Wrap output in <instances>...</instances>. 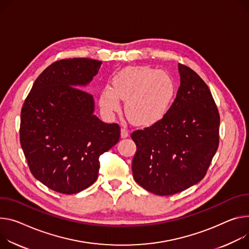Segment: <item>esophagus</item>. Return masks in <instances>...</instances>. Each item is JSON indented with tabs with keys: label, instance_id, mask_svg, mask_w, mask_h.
<instances>
[{
	"label": "esophagus",
	"instance_id": "esophagus-1",
	"mask_svg": "<svg viewBox=\"0 0 249 249\" xmlns=\"http://www.w3.org/2000/svg\"><path fill=\"white\" fill-rule=\"evenodd\" d=\"M129 136V131L127 128H122L121 129V138H127Z\"/></svg>",
	"mask_w": 249,
	"mask_h": 249
}]
</instances>
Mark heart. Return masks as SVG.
I'll use <instances>...</instances> for the list:
<instances>
[{
    "label": "heart",
    "instance_id": "b5f03b06",
    "mask_svg": "<svg viewBox=\"0 0 249 249\" xmlns=\"http://www.w3.org/2000/svg\"><path fill=\"white\" fill-rule=\"evenodd\" d=\"M176 97V84L166 71L150 66H130L118 72L106 86L99 103L107 113L120 110L125 100L128 119L139 126H151L162 120Z\"/></svg>",
    "mask_w": 249,
    "mask_h": 249
}]
</instances>
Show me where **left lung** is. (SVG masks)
<instances>
[{
	"mask_svg": "<svg viewBox=\"0 0 249 249\" xmlns=\"http://www.w3.org/2000/svg\"><path fill=\"white\" fill-rule=\"evenodd\" d=\"M180 84L167 115L132 133L136 183L158 196H171L206 176L219 142V114L211 90L190 67L178 63Z\"/></svg>",
	"mask_w": 249,
	"mask_h": 249,
	"instance_id": "1",
	"label": "left lung"
}]
</instances>
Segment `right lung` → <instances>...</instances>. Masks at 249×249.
I'll return each mask as SVG.
<instances>
[{
    "mask_svg": "<svg viewBox=\"0 0 249 249\" xmlns=\"http://www.w3.org/2000/svg\"><path fill=\"white\" fill-rule=\"evenodd\" d=\"M102 61H55L36 79L20 112L19 141L33 176L51 190L72 195L98 177L99 157L120 138L118 124L94 115V99L79 89Z\"/></svg>",
    "mask_w": 249,
    "mask_h": 249,
    "instance_id": "add662e5",
    "label": "right lung"
}]
</instances>
